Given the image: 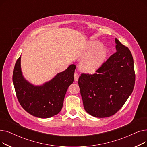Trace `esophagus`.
I'll return each instance as SVG.
<instances>
[{"label": "esophagus", "mask_w": 147, "mask_h": 147, "mask_svg": "<svg viewBox=\"0 0 147 147\" xmlns=\"http://www.w3.org/2000/svg\"><path fill=\"white\" fill-rule=\"evenodd\" d=\"M79 75L78 73L75 72L74 73V80L75 81H78V79H79Z\"/></svg>", "instance_id": "1"}]
</instances>
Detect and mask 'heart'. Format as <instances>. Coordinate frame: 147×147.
Masks as SVG:
<instances>
[{
  "label": "heart",
  "instance_id": "b5f03b06",
  "mask_svg": "<svg viewBox=\"0 0 147 147\" xmlns=\"http://www.w3.org/2000/svg\"><path fill=\"white\" fill-rule=\"evenodd\" d=\"M99 46V43L96 42H92L90 43L89 50L90 52L94 51V52L82 63V67L84 71L93 73L103 63L106 57V51L104 48H98Z\"/></svg>",
  "mask_w": 147,
  "mask_h": 147
}]
</instances>
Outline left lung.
I'll return each mask as SVG.
<instances>
[{
	"label": "left lung",
	"mask_w": 147,
	"mask_h": 147,
	"mask_svg": "<svg viewBox=\"0 0 147 147\" xmlns=\"http://www.w3.org/2000/svg\"><path fill=\"white\" fill-rule=\"evenodd\" d=\"M116 52L95 74L82 73L78 83L84 110L95 117L116 113L132 94L135 83L134 59L129 49L115 38Z\"/></svg>",
	"instance_id": "obj_1"
}]
</instances>
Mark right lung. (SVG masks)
I'll list each match as a JSON object with an SVG mask.
<instances>
[{
  "label": "right lung",
  "mask_w": 147,
  "mask_h": 147,
  "mask_svg": "<svg viewBox=\"0 0 147 147\" xmlns=\"http://www.w3.org/2000/svg\"><path fill=\"white\" fill-rule=\"evenodd\" d=\"M75 69L76 65L72 64L43 85L35 86L23 78L20 57L14 67L12 80L21 107L29 114L39 118H49L58 114L67 89L74 82Z\"/></svg>",
  "instance_id": "add662e5"
}]
</instances>
